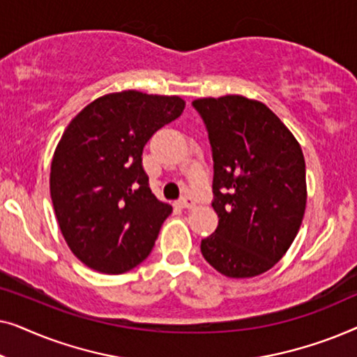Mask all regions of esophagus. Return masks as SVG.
<instances>
[{
    "label": "esophagus",
    "mask_w": 357,
    "mask_h": 357,
    "mask_svg": "<svg viewBox=\"0 0 357 357\" xmlns=\"http://www.w3.org/2000/svg\"><path fill=\"white\" fill-rule=\"evenodd\" d=\"M178 206L180 208H185V209H190V208H195V199L192 197H183L182 199L178 202Z\"/></svg>",
    "instance_id": "34e87169"
}]
</instances>
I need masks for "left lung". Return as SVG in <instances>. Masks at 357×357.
<instances>
[{"label":"left lung","instance_id":"left-lung-1","mask_svg":"<svg viewBox=\"0 0 357 357\" xmlns=\"http://www.w3.org/2000/svg\"><path fill=\"white\" fill-rule=\"evenodd\" d=\"M213 148L216 232L202 253L227 278L271 270L294 242L307 203L299 141L260 100L243 96L193 100Z\"/></svg>","mask_w":357,"mask_h":357}]
</instances>
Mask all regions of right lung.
I'll list each match as a JSON object with an SVG mask.
<instances>
[{
    "mask_svg": "<svg viewBox=\"0 0 357 357\" xmlns=\"http://www.w3.org/2000/svg\"><path fill=\"white\" fill-rule=\"evenodd\" d=\"M183 109L178 96L112 92L66 126L52 159V203L68 247L91 270L121 275L153 250L172 206L151 192L141 155Z\"/></svg>",
    "mask_w": 357,
    "mask_h": 357,
    "instance_id": "add662e5",
    "label": "right lung"
}]
</instances>
